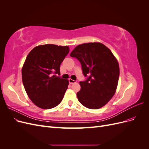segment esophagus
I'll use <instances>...</instances> for the list:
<instances>
[{
    "mask_svg": "<svg viewBox=\"0 0 149 149\" xmlns=\"http://www.w3.org/2000/svg\"><path fill=\"white\" fill-rule=\"evenodd\" d=\"M69 83L71 84H73L74 83H76V81H74V80H73L72 79H69Z\"/></svg>",
    "mask_w": 149,
    "mask_h": 149,
    "instance_id": "1",
    "label": "esophagus"
}]
</instances>
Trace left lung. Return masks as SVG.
Instances as JSON below:
<instances>
[{
    "mask_svg": "<svg viewBox=\"0 0 149 149\" xmlns=\"http://www.w3.org/2000/svg\"><path fill=\"white\" fill-rule=\"evenodd\" d=\"M70 56L80 62L86 77L79 82L78 101L91 109L106 104L114 95L119 77V63L111 51L101 43H88L79 45Z\"/></svg>",
    "mask_w": 149,
    "mask_h": 149,
    "instance_id": "1",
    "label": "left lung"
}]
</instances>
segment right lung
I'll list each match as a JSON object with an SVG mask.
<instances>
[{"label": "right lung", "mask_w": 149, "mask_h": 149, "mask_svg": "<svg viewBox=\"0 0 149 149\" xmlns=\"http://www.w3.org/2000/svg\"><path fill=\"white\" fill-rule=\"evenodd\" d=\"M68 46L47 44L35 47L26 58L22 70V82L29 98L45 109L61 102L69 84L61 78L60 65L68 54Z\"/></svg>", "instance_id": "1"}]
</instances>
